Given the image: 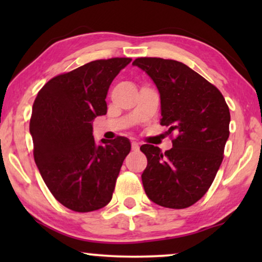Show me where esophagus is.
Listing matches in <instances>:
<instances>
[{"label": "esophagus", "mask_w": 262, "mask_h": 262, "mask_svg": "<svg viewBox=\"0 0 262 262\" xmlns=\"http://www.w3.org/2000/svg\"><path fill=\"white\" fill-rule=\"evenodd\" d=\"M131 146H132V150H135V151H137V150H139V144L137 142H132L131 143Z\"/></svg>", "instance_id": "1"}]
</instances>
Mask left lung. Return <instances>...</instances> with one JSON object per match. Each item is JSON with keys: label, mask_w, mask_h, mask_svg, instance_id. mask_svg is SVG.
Masks as SVG:
<instances>
[{"label": "left lung", "mask_w": 262, "mask_h": 262, "mask_svg": "<svg viewBox=\"0 0 262 262\" xmlns=\"http://www.w3.org/2000/svg\"><path fill=\"white\" fill-rule=\"evenodd\" d=\"M160 93V124L177 134L166 152L144 144L148 166L142 182L148 198L169 209H185L207 192L223 161L230 112L222 93L186 64L173 59L137 58Z\"/></svg>", "instance_id": "8db88e82"}]
</instances>
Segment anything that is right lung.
I'll use <instances>...</instances> for the list:
<instances>
[{
	"label": "right lung",
	"mask_w": 262,
	"mask_h": 262,
	"mask_svg": "<svg viewBox=\"0 0 262 262\" xmlns=\"http://www.w3.org/2000/svg\"><path fill=\"white\" fill-rule=\"evenodd\" d=\"M131 58L93 60L50 80L32 107L34 161L50 192L68 209L91 212L112 199L125 157L126 137L93 136V120L107 113L112 81Z\"/></svg>",
	"instance_id": "add662e5"
}]
</instances>
